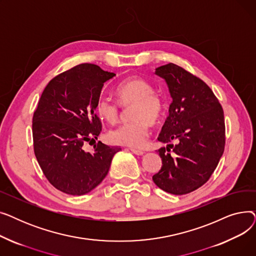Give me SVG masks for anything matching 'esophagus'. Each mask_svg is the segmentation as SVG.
<instances>
[{
  "mask_svg": "<svg viewBox=\"0 0 256 256\" xmlns=\"http://www.w3.org/2000/svg\"><path fill=\"white\" fill-rule=\"evenodd\" d=\"M132 150V154H137V156H143L145 152H142V150H134V148H132L130 150Z\"/></svg>",
  "mask_w": 256,
  "mask_h": 256,
  "instance_id": "esophagus-1",
  "label": "esophagus"
}]
</instances>
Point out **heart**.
<instances>
[{"label":"heart","instance_id":"1","mask_svg":"<svg viewBox=\"0 0 256 256\" xmlns=\"http://www.w3.org/2000/svg\"><path fill=\"white\" fill-rule=\"evenodd\" d=\"M117 102L100 98L96 102L98 116L108 124H114L120 118V106L130 108V122L120 126L108 134L113 144L134 148L142 147L150 135V126L156 124L164 111V100L154 92L152 85L142 78H130L119 83L115 89Z\"/></svg>","mask_w":256,"mask_h":256}]
</instances>
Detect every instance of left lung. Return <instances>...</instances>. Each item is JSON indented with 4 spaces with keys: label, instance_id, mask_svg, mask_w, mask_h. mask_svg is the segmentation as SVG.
<instances>
[{
    "label": "left lung",
    "instance_id": "1",
    "mask_svg": "<svg viewBox=\"0 0 256 256\" xmlns=\"http://www.w3.org/2000/svg\"><path fill=\"white\" fill-rule=\"evenodd\" d=\"M156 74L166 80L172 102L158 137L168 145L158 150L162 167L152 180L167 193L184 195L204 186L218 166L225 146L224 113L212 89L182 67L169 63ZM173 140L176 146L170 144Z\"/></svg>",
    "mask_w": 256,
    "mask_h": 256
}]
</instances>
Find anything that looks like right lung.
<instances>
[{
  "label": "right lung",
  "instance_id": "add662e5",
  "mask_svg": "<svg viewBox=\"0 0 256 256\" xmlns=\"http://www.w3.org/2000/svg\"><path fill=\"white\" fill-rule=\"evenodd\" d=\"M115 76L96 64L76 65L52 78L38 102L32 122L35 156L48 180L63 193L92 191L121 150L100 141L92 152L83 148L102 132L96 102L104 82Z\"/></svg>",
  "mask_w": 256,
  "mask_h": 256
}]
</instances>
